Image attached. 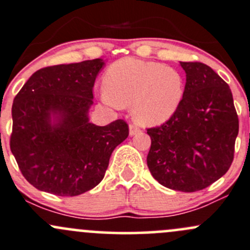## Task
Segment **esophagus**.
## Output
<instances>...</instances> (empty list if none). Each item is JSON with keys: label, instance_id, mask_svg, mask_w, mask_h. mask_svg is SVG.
Listing matches in <instances>:
<instances>
[{"label": "esophagus", "instance_id": "obj_1", "mask_svg": "<svg viewBox=\"0 0 250 250\" xmlns=\"http://www.w3.org/2000/svg\"><path fill=\"white\" fill-rule=\"evenodd\" d=\"M140 128L137 127V126L136 125H130V136H135V135H137L138 132H140Z\"/></svg>", "mask_w": 250, "mask_h": 250}]
</instances>
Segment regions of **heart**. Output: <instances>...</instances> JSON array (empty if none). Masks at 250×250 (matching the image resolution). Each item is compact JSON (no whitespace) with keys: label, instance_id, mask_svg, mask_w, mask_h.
<instances>
[{"label":"heart","instance_id":"b5f03b06","mask_svg":"<svg viewBox=\"0 0 250 250\" xmlns=\"http://www.w3.org/2000/svg\"><path fill=\"white\" fill-rule=\"evenodd\" d=\"M101 99L112 107L130 106L132 117L142 126L168 122L181 107L185 79L174 67L153 61L124 58L104 74Z\"/></svg>","mask_w":250,"mask_h":250}]
</instances>
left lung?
<instances>
[{"instance_id": "left-lung-1", "label": "left lung", "mask_w": 250, "mask_h": 250, "mask_svg": "<svg viewBox=\"0 0 250 250\" xmlns=\"http://www.w3.org/2000/svg\"><path fill=\"white\" fill-rule=\"evenodd\" d=\"M187 74L176 114L151 138L146 165L151 176L172 190L194 192L221 178L233 160L238 117L230 86L201 62H179Z\"/></svg>"}]
</instances>
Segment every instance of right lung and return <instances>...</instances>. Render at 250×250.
<instances>
[{
	"instance_id": "right-lung-1",
	"label": "right lung",
	"mask_w": 250,
	"mask_h": 250,
	"mask_svg": "<svg viewBox=\"0 0 250 250\" xmlns=\"http://www.w3.org/2000/svg\"><path fill=\"white\" fill-rule=\"evenodd\" d=\"M102 59L41 68L12 106L10 150L36 189L77 196L104 179L113 150L128 136L119 119L106 126L89 122L92 87Z\"/></svg>"
}]
</instances>
